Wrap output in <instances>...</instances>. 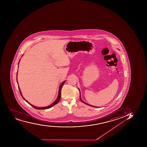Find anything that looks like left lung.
<instances>
[{
    "label": "left lung",
    "instance_id": "1",
    "mask_svg": "<svg viewBox=\"0 0 147 147\" xmlns=\"http://www.w3.org/2000/svg\"><path fill=\"white\" fill-rule=\"evenodd\" d=\"M78 89H79V91H80V100L81 101H82V102H83V103H85V104H86V105H89V106H92V107H96V108H98L99 107H96V106H92V105H89L88 103H86V102H84V101H83L82 100V98H81V95H80V89L78 88Z\"/></svg>",
    "mask_w": 147,
    "mask_h": 147
}]
</instances>
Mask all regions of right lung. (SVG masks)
Instances as JSON below:
<instances>
[{
	"label": "right lung",
	"mask_w": 147,
	"mask_h": 147,
	"mask_svg": "<svg viewBox=\"0 0 147 147\" xmlns=\"http://www.w3.org/2000/svg\"><path fill=\"white\" fill-rule=\"evenodd\" d=\"M20 60H19V63H18V67H19V62H20ZM17 74H18V72L17 73ZM66 80H65L64 82H63L61 83V85H60L59 88V90H58V96H57V99L55 100V101L54 102H53L51 105H50L49 106H46V107H36V106H34L33 105H31V103H30L29 102L27 101V100H26L24 98H23V96L22 95V92H21V91H20V87H19V86H18V88H19V90H20V95H21V96H22V97L23 98L24 100L26 101V102H27L29 104L31 105V106H32L34 108H35L36 109H38V110H43V109H49L50 108L52 107L53 106H54L55 105H56L57 103H58V102L59 101L60 99V98H61V89H62V88L63 86V85L64 84V83H65V82ZM17 83L18 84V82L17 81Z\"/></svg>",
	"instance_id": "right-lung-1"
}]
</instances>
